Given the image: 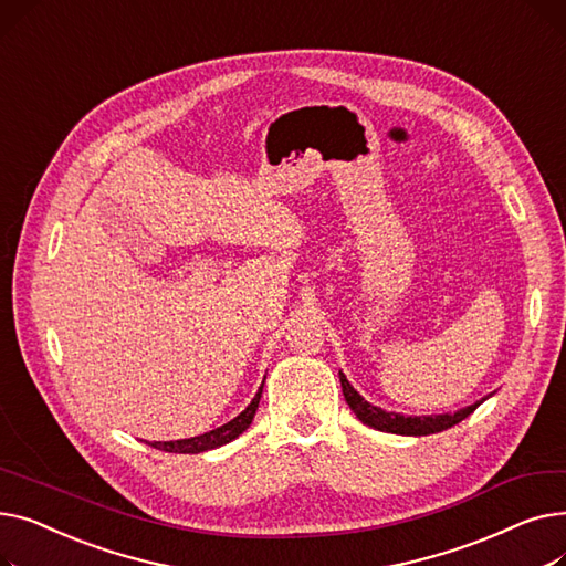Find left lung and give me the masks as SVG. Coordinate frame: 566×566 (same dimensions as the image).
Listing matches in <instances>:
<instances>
[{
  "instance_id": "1",
  "label": "left lung",
  "mask_w": 566,
  "mask_h": 566,
  "mask_svg": "<svg viewBox=\"0 0 566 566\" xmlns=\"http://www.w3.org/2000/svg\"><path fill=\"white\" fill-rule=\"evenodd\" d=\"M339 380H342V392L346 403L350 406V410L358 415V420L365 422L367 427H374L378 431H388V433H401V436H429V433H438L450 429L454 424H459L461 420H465L468 415L478 408L480 403L465 406L457 412H444V415H422V418H408V415H399V412H388L382 410L369 401H365L358 392L353 390V385L346 380V376L339 371Z\"/></svg>"
}]
</instances>
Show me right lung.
Returning <instances> with one entry per match:
<instances>
[{
  "instance_id": "obj_1",
  "label": "right lung",
  "mask_w": 566,
  "mask_h": 566,
  "mask_svg": "<svg viewBox=\"0 0 566 566\" xmlns=\"http://www.w3.org/2000/svg\"><path fill=\"white\" fill-rule=\"evenodd\" d=\"M261 392H263V385L259 388L256 397L252 399V403L238 415V418H233L231 422L208 431V433H201V436H195V438H186V440H169V442H148L151 448L156 450H163V452H174V454H199V452H206V450H216L220 448V444H227L231 442L233 438L241 436L254 420V412L259 408V399H261Z\"/></svg>"
}]
</instances>
